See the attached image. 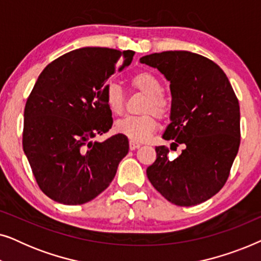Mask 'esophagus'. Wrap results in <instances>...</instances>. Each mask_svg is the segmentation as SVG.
Listing matches in <instances>:
<instances>
[{
  "instance_id": "esophagus-1",
  "label": "esophagus",
  "mask_w": 261,
  "mask_h": 261,
  "mask_svg": "<svg viewBox=\"0 0 261 261\" xmlns=\"http://www.w3.org/2000/svg\"><path fill=\"white\" fill-rule=\"evenodd\" d=\"M141 146V144H139V142H134V141H129V148L132 151H134V149L139 148Z\"/></svg>"
}]
</instances>
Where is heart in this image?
Here are the masks:
<instances>
[{"mask_svg":"<svg viewBox=\"0 0 261 261\" xmlns=\"http://www.w3.org/2000/svg\"><path fill=\"white\" fill-rule=\"evenodd\" d=\"M129 84L134 90L146 95V101L140 116L123 117L115 123V130L134 142H142L156 128L155 115L163 119L170 113V101L162 92V82L154 73L141 71L129 78ZM107 106L113 114L119 115L124 108V94L117 84H110L106 91Z\"/></svg>","mask_w":261,"mask_h":261,"instance_id":"b5f03b06","label":"heart"}]
</instances>
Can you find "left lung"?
Segmentation results:
<instances>
[{
  "label": "left lung",
  "instance_id": "obj_1",
  "mask_svg": "<svg viewBox=\"0 0 261 261\" xmlns=\"http://www.w3.org/2000/svg\"><path fill=\"white\" fill-rule=\"evenodd\" d=\"M170 82V124L163 134L183 145L176 159L156 146V159L146 173L167 201L180 206L205 202L229 176L240 146V107L222 69L205 57L166 51L140 58Z\"/></svg>",
  "mask_w": 261,
  "mask_h": 261
}]
</instances>
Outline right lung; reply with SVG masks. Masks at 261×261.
<instances>
[{
  "label": "right lung",
  "instance_id": "right-lung-1",
  "mask_svg": "<svg viewBox=\"0 0 261 261\" xmlns=\"http://www.w3.org/2000/svg\"><path fill=\"white\" fill-rule=\"evenodd\" d=\"M133 51L77 48L42 70L24 107L23 152L39 188L53 201L84 204L112 183L127 155L126 137L92 141L112 128L107 81Z\"/></svg>",
  "mask_w": 261,
  "mask_h": 261
}]
</instances>
